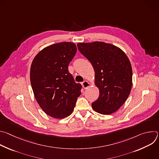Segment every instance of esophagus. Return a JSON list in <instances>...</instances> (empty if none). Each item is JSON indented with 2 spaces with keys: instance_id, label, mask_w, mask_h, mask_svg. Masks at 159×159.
Returning a JSON list of instances; mask_svg holds the SVG:
<instances>
[{
  "instance_id": "esophagus-1",
  "label": "esophagus",
  "mask_w": 159,
  "mask_h": 159,
  "mask_svg": "<svg viewBox=\"0 0 159 159\" xmlns=\"http://www.w3.org/2000/svg\"><path fill=\"white\" fill-rule=\"evenodd\" d=\"M82 87L84 88V89H87L88 87H89L90 86V83L88 82V81H87V80H85L84 82H82Z\"/></svg>"
}]
</instances>
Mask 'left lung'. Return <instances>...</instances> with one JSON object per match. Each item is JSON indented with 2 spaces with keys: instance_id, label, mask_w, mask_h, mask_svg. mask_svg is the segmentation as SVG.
Returning <instances> with one entry per match:
<instances>
[{
  "instance_id": "1",
  "label": "left lung",
  "mask_w": 159,
  "mask_h": 159,
  "mask_svg": "<svg viewBox=\"0 0 159 159\" xmlns=\"http://www.w3.org/2000/svg\"><path fill=\"white\" fill-rule=\"evenodd\" d=\"M79 52L92 64L94 84L99 90L93 109L101 115L118 111L128 98L132 87V68L129 58L119 47L102 41L79 43Z\"/></svg>"
}]
</instances>
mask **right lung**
I'll list each match as a JSON object with an SVG mask.
<instances>
[{
  "label": "right lung",
  "instance_id": "right-lung-1",
  "mask_svg": "<svg viewBox=\"0 0 159 159\" xmlns=\"http://www.w3.org/2000/svg\"><path fill=\"white\" fill-rule=\"evenodd\" d=\"M77 52L76 45L61 42L41 50L30 69L33 91L42 110L50 116L62 119L74 111L82 85L75 83L68 66Z\"/></svg>",
  "mask_w": 159,
  "mask_h": 159
}]
</instances>
